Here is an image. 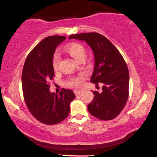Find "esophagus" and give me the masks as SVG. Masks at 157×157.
<instances>
[{
    "instance_id": "obj_1",
    "label": "esophagus",
    "mask_w": 157,
    "mask_h": 157,
    "mask_svg": "<svg viewBox=\"0 0 157 157\" xmlns=\"http://www.w3.org/2000/svg\"><path fill=\"white\" fill-rule=\"evenodd\" d=\"M74 92H75V94L76 96H78V95L82 93V91L81 90H75Z\"/></svg>"
}]
</instances>
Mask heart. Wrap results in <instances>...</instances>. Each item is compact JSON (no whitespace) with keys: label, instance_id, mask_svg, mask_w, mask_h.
Here are the masks:
<instances>
[{"label":"heart","instance_id":"heart-1","mask_svg":"<svg viewBox=\"0 0 157 157\" xmlns=\"http://www.w3.org/2000/svg\"><path fill=\"white\" fill-rule=\"evenodd\" d=\"M66 51L71 55V57L74 58L77 61L83 60L85 56V48L80 44L71 43L66 46ZM58 63H59V56L57 53L53 55L52 60V65L54 70L58 69ZM85 78V74H81L79 76L72 78L68 79L66 85L68 86L73 88H80L83 86V79Z\"/></svg>","mask_w":157,"mask_h":157}]
</instances>
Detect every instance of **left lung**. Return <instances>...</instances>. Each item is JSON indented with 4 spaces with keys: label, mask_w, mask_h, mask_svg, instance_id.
<instances>
[{
    "label": "left lung",
    "mask_w": 157,
    "mask_h": 157,
    "mask_svg": "<svg viewBox=\"0 0 157 157\" xmlns=\"http://www.w3.org/2000/svg\"><path fill=\"white\" fill-rule=\"evenodd\" d=\"M85 41L92 49L94 67L90 82L101 83L102 92H93L94 99L87 106L91 115L103 121L115 118L128 98L129 71L123 56L103 35L92 32L72 34L69 39Z\"/></svg>",
    "instance_id": "left-lung-1"
}]
</instances>
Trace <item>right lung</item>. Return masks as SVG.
I'll list each match as a JSON object with an SVG mask.
<instances>
[{"label":"right lung","mask_w":157,"mask_h":157,"mask_svg":"<svg viewBox=\"0 0 157 157\" xmlns=\"http://www.w3.org/2000/svg\"><path fill=\"white\" fill-rule=\"evenodd\" d=\"M65 36H51L44 39L26 58L22 74L25 101L35 118L46 125L61 122L68 116L70 105L75 95L63 89L59 94L49 91V80L54 76L52 60L56 48Z\"/></svg>","instance_id":"right-lung-1"}]
</instances>
